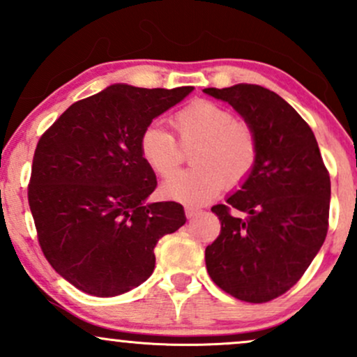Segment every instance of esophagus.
<instances>
[{"instance_id": "34e87169", "label": "esophagus", "mask_w": 357, "mask_h": 357, "mask_svg": "<svg viewBox=\"0 0 357 357\" xmlns=\"http://www.w3.org/2000/svg\"><path fill=\"white\" fill-rule=\"evenodd\" d=\"M184 213H186L188 218H195V216H198L199 213H202V210H199V208H195V206H186L184 208Z\"/></svg>"}]
</instances>
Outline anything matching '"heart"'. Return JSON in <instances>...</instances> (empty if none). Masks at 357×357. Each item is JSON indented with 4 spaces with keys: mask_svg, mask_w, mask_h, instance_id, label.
<instances>
[{
    "mask_svg": "<svg viewBox=\"0 0 357 357\" xmlns=\"http://www.w3.org/2000/svg\"><path fill=\"white\" fill-rule=\"evenodd\" d=\"M169 122L183 147L195 144L190 154L192 167L165 183L169 198L203 204L215 198L225 184L240 186L252 174L258 158L257 136L248 124L235 121L231 110L199 99L176 110ZM178 145L173 134L159 124L147 126L139 139L142 159L161 178L171 176L181 165Z\"/></svg>",
    "mask_w": 357,
    "mask_h": 357,
    "instance_id": "b5f03b06",
    "label": "heart"
}]
</instances>
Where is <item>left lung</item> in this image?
Wrapping results in <instances>:
<instances>
[{"label": "left lung", "mask_w": 357, "mask_h": 357, "mask_svg": "<svg viewBox=\"0 0 357 357\" xmlns=\"http://www.w3.org/2000/svg\"><path fill=\"white\" fill-rule=\"evenodd\" d=\"M204 93L228 102L258 142L247 181L211 208L221 231L204 252L206 268L227 294L264 304L301 280L326 240L329 171L312 129L275 92L238 84Z\"/></svg>", "instance_id": "1"}]
</instances>
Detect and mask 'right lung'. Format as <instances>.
<instances>
[{
  "instance_id": "add662e5",
  "label": "right lung",
  "mask_w": 357,
  "mask_h": 357,
  "mask_svg": "<svg viewBox=\"0 0 357 357\" xmlns=\"http://www.w3.org/2000/svg\"><path fill=\"white\" fill-rule=\"evenodd\" d=\"M192 87L116 84L82 99L36 144L28 203L48 264L82 292L114 297L153 273L159 238L186 223L139 151L142 130Z\"/></svg>"
}]
</instances>
